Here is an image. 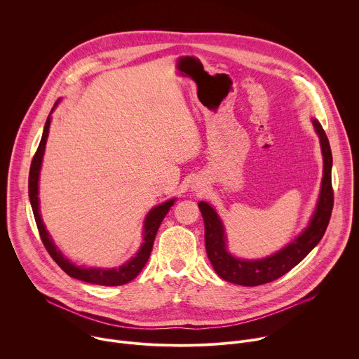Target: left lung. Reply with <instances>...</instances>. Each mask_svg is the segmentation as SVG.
<instances>
[{
	"instance_id": "left-lung-1",
	"label": "left lung",
	"mask_w": 359,
	"mask_h": 359,
	"mask_svg": "<svg viewBox=\"0 0 359 359\" xmlns=\"http://www.w3.org/2000/svg\"><path fill=\"white\" fill-rule=\"evenodd\" d=\"M313 125L320 137L324 161L321 190L317 208L314 210V215L311 216L309 226L285 247L271 255H267L264 259L245 260L234 257L227 250V237L220 216L209 203H198V209L204 222V243H206L208 257L220 278L245 287L271 283L288 273L298 263H301L309 255V252L321 241L328 227L334 206V191L331 183L332 153L328 137L321 123L317 119H313Z\"/></svg>"
}]
</instances>
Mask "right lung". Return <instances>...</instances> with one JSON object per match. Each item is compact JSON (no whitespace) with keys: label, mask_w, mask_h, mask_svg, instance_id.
<instances>
[{"label":"right lung","mask_w":359,"mask_h":359,"mask_svg":"<svg viewBox=\"0 0 359 359\" xmlns=\"http://www.w3.org/2000/svg\"><path fill=\"white\" fill-rule=\"evenodd\" d=\"M58 99L55 102V105L50 111V114L54 112V109L58 107L60 104ZM50 114L46 118L45 126H43V132H42V137L39 142V146L35 151V156L32 159L31 163V169H29V177H28V194H29V201H31V208L34 212V217H35V223L41 236V240L46 248V251L49 252L50 257L54 259V262L72 278L85 281V283H90V284H97V285H123L129 281H132L144 267V264L149 260V255L151 252V247L153 243H155V237L156 233L163 222V219L166 217L168 212L170 210V208L175 204L176 197L170 198L159 206L153 208L143 223V243L139 248V251L136 252L135 257H132L129 262H126L123 266L118 267V269H95V267H82V266H76L74 263H71L65 255L58 250V247L55 245L53 237L49 236V233L45 229V224L42 222L41 213H39V198H38V183H39V172H41V165H42V158H43V151H45V144H46V139H48V133H49V125H50Z\"/></svg>","instance_id":"right-lung-1"}]
</instances>
